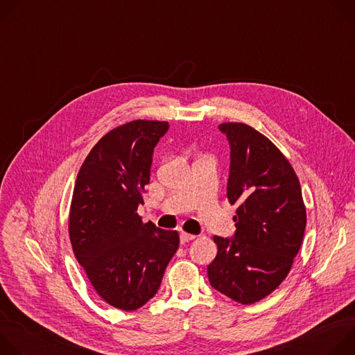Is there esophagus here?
<instances>
[{
  "label": "esophagus",
  "instance_id": "esophagus-1",
  "mask_svg": "<svg viewBox=\"0 0 355 355\" xmlns=\"http://www.w3.org/2000/svg\"><path fill=\"white\" fill-rule=\"evenodd\" d=\"M195 237H196L195 234H189V233H185V232H181V233H180V240H181V243L191 241V240H193Z\"/></svg>",
  "mask_w": 355,
  "mask_h": 355
}]
</instances>
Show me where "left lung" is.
I'll return each instance as SVG.
<instances>
[{"instance_id":"8db88e82","label":"left lung","mask_w":355,"mask_h":355,"mask_svg":"<svg viewBox=\"0 0 355 355\" xmlns=\"http://www.w3.org/2000/svg\"><path fill=\"white\" fill-rule=\"evenodd\" d=\"M230 146L227 198L237 204L233 237L214 236L211 285L250 305L275 291L291 271L306 227L299 180L264 135L245 123L219 125Z\"/></svg>"}]
</instances>
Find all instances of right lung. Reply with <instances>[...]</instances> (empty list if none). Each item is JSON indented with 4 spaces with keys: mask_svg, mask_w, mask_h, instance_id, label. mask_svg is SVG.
Returning a JSON list of instances; mask_svg holds the SVG:
<instances>
[{
    "mask_svg": "<svg viewBox=\"0 0 355 355\" xmlns=\"http://www.w3.org/2000/svg\"><path fill=\"white\" fill-rule=\"evenodd\" d=\"M168 122L132 121L101 139L74 185L69 233L77 261L111 306L135 311L153 297L180 245L177 232L143 223L137 207Z\"/></svg>",
    "mask_w": 355,
    "mask_h": 355,
    "instance_id": "add662e5",
    "label": "right lung"
}]
</instances>
